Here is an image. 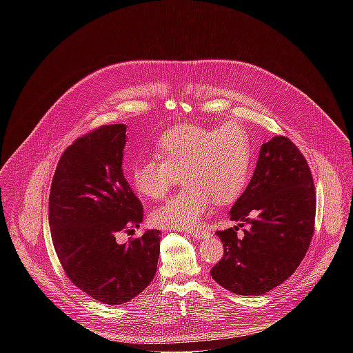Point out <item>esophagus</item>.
I'll return each instance as SVG.
<instances>
[{"mask_svg":"<svg viewBox=\"0 0 353 353\" xmlns=\"http://www.w3.org/2000/svg\"><path fill=\"white\" fill-rule=\"evenodd\" d=\"M187 233L195 239H207L210 237V230L205 228H194V229H188Z\"/></svg>","mask_w":353,"mask_h":353,"instance_id":"34e87169","label":"esophagus"}]
</instances>
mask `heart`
Masks as SVG:
<instances>
[{
    "mask_svg": "<svg viewBox=\"0 0 353 353\" xmlns=\"http://www.w3.org/2000/svg\"><path fill=\"white\" fill-rule=\"evenodd\" d=\"M158 157L138 163L131 181L142 196L161 199L183 174L185 187L152 215L155 225L169 229L194 226L212 199L219 205L233 203L253 174L250 135L236 123L219 128L191 124L173 128L159 139Z\"/></svg>",
    "mask_w": 353,
    "mask_h": 353,
    "instance_id": "obj_1",
    "label": "heart"
}]
</instances>
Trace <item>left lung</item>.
<instances>
[{
	"instance_id": "8db88e82",
	"label": "left lung",
	"mask_w": 353,
	"mask_h": 353,
	"mask_svg": "<svg viewBox=\"0 0 353 353\" xmlns=\"http://www.w3.org/2000/svg\"><path fill=\"white\" fill-rule=\"evenodd\" d=\"M243 228L216 232L223 257L211 270L225 289L259 296L286 281L305 259L314 232L316 191L305 157L286 137L263 143L256 170L229 212Z\"/></svg>"
}]
</instances>
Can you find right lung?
I'll list each match as a JSON object with an SVG mask.
<instances>
[{"mask_svg": "<svg viewBox=\"0 0 353 353\" xmlns=\"http://www.w3.org/2000/svg\"><path fill=\"white\" fill-rule=\"evenodd\" d=\"M124 124L100 127L70 145L56 169L48 223L57 257L72 283L103 305H123L154 279L161 232L119 243L139 228L142 204L123 173Z\"/></svg>", "mask_w": 353, "mask_h": 353, "instance_id": "obj_1", "label": "right lung"}]
</instances>
